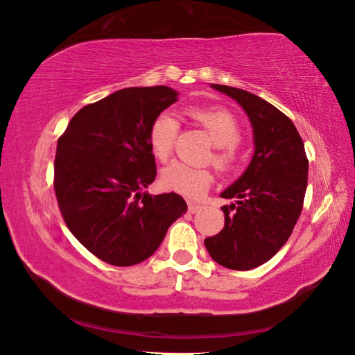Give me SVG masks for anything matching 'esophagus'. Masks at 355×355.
I'll list each match as a JSON object with an SVG mask.
<instances>
[{"label":"esophagus","instance_id":"obj_1","mask_svg":"<svg viewBox=\"0 0 355 355\" xmlns=\"http://www.w3.org/2000/svg\"><path fill=\"white\" fill-rule=\"evenodd\" d=\"M200 208H202V207L199 205V203H194V202H189V203H188V211H189L191 214L197 213V211H199Z\"/></svg>","mask_w":355,"mask_h":355}]
</instances>
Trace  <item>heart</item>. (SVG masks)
Instances as JSON below:
<instances>
[{"instance_id":"1","label":"heart","mask_w":355,"mask_h":355,"mask_svg":"<svg viewBox=\"0 0 355 355\" xmlns=\"http://www.w3.org/2000/svg\"><path fill=\"white\" fill-rule=\"evenodd\" d=\"M186 114L207 131L216 146L209 161L216 169L227 173L235 169L238 163V142L243 131L238 117L227 107L194 106ZM178 123L171 114H159L148 131V144L156 159L167 161L175 147ZM213 182V172L208 167H194L173 161L161 172V184L166 189L178 192L186 197H199Z\"/></svg>"}]
</instances>
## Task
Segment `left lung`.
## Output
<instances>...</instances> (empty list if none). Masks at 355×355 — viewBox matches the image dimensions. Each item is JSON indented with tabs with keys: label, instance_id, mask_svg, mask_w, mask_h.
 Segmentation results:
<instances>
[{
	"label": "left lung",
	"instance_id": "1",
	"mask_svg": "<svg viewBox=\"0 0 355 355\" xmlns=\"http://www.w3.org/2000/svg\"><path fill=\"white\" fill-rule=\"evenodd\" d=\"M244 107L254 127L255 153L241 178L222 192L233 203L222 207L224 228L205 239L216 263L248 271L277 254L288 241L304 207L309 159L290 117L243 89L213 84Z\"/></svg>",
	"mask_w": 355,
	"mask_h": 355
}]
</instances>
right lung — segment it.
<instances>
[{"mask_svg": "<svg viewBox=\"0 0 355 355\" xmlns=\"http://www.w3.org/2000/svg\"><path fill=\"white\" fill-rule=\"evenodd\" d=\"M175 101L166 86L122 89L81 107L58 139L59 211L78 241L114 266L147 260L188 209L175 192H142L156 177L150 127Z\"/></svg>", "mask_w": 355, "mask_h": 355, "instance_id": "obj_1", "label": "right lung"}]
</instances>
